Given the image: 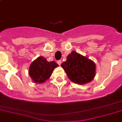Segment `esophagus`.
<instances>
[{
	"instance_id": "34e87169",
	"label": "esophagus",
	"mask_w": 122,
	"mask_h": 122,
	"mask_svg": "<svg viewBox=\"0 0 122 122\" xmlns=\"http://www.w3.org/2000/svg\"><path fill=\"white\" fill-rule=\"evenodd\" d=\"M61 63H62V61H61V60H58V61H57V63H58L59 65H61Z\"/></svg>"
}]
</instances>
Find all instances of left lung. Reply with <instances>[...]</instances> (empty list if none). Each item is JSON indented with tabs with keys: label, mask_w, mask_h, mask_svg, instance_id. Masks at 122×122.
<instances>
[{
	"label": "left lung",
	"mask_w": 122,
	"mask_h": 122,
	"mask_svg": "<svg viewBox=\"0 0 122 122\" xmlns=\"http://www.w3.org/2000/svg\"><path fill=\"white\" fill-rule=\"evenodd\" d=\"M61 67L64 69L68 78L77 84L88 83L95 77V63L75 51L67 56V60L61 64Z\"/></svg>",
	"instance_id": "8db88e82"
}]
</instances>
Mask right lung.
I'll list each match as a JSON object with an SVG mask.
<instances>
[{
  "instance_id": "add662e5",
  "label": "right lung",
  "mask_w": 122,
  "mask_h": 122,
  "mask_svg": "<svg viewBox=\"0 0 122 122\" xmlns=\"http://www.w3.org/2000/svg\"><path fill=\"white\" fill-rule=\"evenodd\" d=\"M58 66L54 61L49 62L44 57H39L30 66L29 75L34 82L43 83L50 78L54 68Z\"/></svg>"
}]
</instances>
